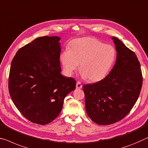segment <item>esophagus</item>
<instances>
[{
	"mask_svg": "<svg viewBox=\"0 0 148 148\" xmlns=\"http://www.w3.org/2000/svg\"><path fill=\"white\" fill-rule=\"evenodd\" d=\"M82 87H83V85H81V82H77V84H76V88H78V89H80V88H82Z\"/></svg>",
	"mask_w": 148,
	"mask_h": 148,
	"instance_id": "34e87169",
	"label": "esophagus"
}]
</instances>
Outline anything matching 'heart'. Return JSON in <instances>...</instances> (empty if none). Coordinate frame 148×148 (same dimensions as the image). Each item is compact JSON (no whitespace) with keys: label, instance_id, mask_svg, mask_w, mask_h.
<instances>
[{"label":"heart","instance_id":"1","mask_svg":"<svg viewBox=\"0 0 148 148\" xmlns=\"http://www.w3.org/2000/svg\"><path fill=\"white\" fill-rule=\"evenodd\" d=\"M116 51L112 45L94 38L73 41L69 50L61 52L60 60L68 74L78 68L82 76L90 82H97L106 76L114 63Z\"/></svg>","mask_w":148,"mask_h":148}]
</instances>
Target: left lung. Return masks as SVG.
<instances>
[{
	"label": "left lung",
	"mask_w": 148,
	"mask_h": 148,
	"mask_svg": "<svg viewBox=\"0 0 148 148\" xmlns=\"http://www.w3.org/2000/svg\"><path fill=\"white\" fill-rule=\"evenodd\" d=\"M116 61L101 81L83 87L88 117L100 125H109L123 119L139 97L142 86L140 63L135 53L115 37Z\"/></svg>",
	"instance_id": "8db88e82"
}]
</instances>
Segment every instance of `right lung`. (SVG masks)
<instances>
[{"instance_id": "1", "label": "right lung", "mask_w": 148, "mask_h": 148, "mask_svg": "<svg viewBox=\"0 0 148 148\" xmlns=\"http://www.w3.org/2000/svg\"><path fill=\"white\" fill-rule=\"evenodd\" d=\"M60 39L36 38L21 47L11 63L10 97L20 113L34 123L45 125L55 120L65 97L75 88L73 78L61 74Z\"/></svg>"}]
</instances>
